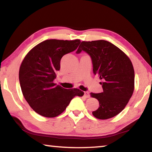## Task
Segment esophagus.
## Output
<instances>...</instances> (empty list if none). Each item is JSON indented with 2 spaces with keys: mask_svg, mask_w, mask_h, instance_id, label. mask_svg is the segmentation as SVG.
Instances as JSON below:
<instances>
[{
  "mask_svg": "<svg viewBox=\"0 0 152 152\" xmlns=\"http://www.w3.org/2000/svg\"><path fill=\"white\" fill-rule=\"evenodd\" d=\"M84 96H85L86 98H89L90 97V94L88 93V92H84Z\"/></svg>",
  "mask_w": 152,
  "mask_h": 152,
  "instance_id": "1",
  "label": "esophagus"
}]
</instances>
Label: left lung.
Returning <instances> with one entry per match:
<instances>
[{
	"label": "left lung",
	"instance_id": "obj_1",
	"mask_svg": "<svg viewBox=\"0 0 152 152\" xmlns=\"http://www.w3.org/2000/svg\"><path fill=\"white\" fill-rule=\"evenodd\" d=\"M85 51L91 58L93 73L102 82L103 92L91 93L99 102L92 115L99 119L116 116L124 109L134 91L135 72L125 53L107 41L82 42L76 53Z\"/></svg>",
	"mask_w": 152,
	"mask_h": 152
}]
</instances>
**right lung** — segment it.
<instances>
[{"instance_id": "1", "label": "right lung", "mask_w": 152, "mask_h": 152, "mask_svg": "<svg viewBox=\"0 0 152 152\" xmlns=\"http://www.w3.org/2000/svg\"><path fill=\"white\" fill-rule=\"evenodd\" d=\"M80 43V39L45 40L30 50L23 60L19 74L23 94L42 116L57 117L74 96L84 95L79 89H66L53 83L61 58L76 50Z\"/></svg>"}]
</instances>
